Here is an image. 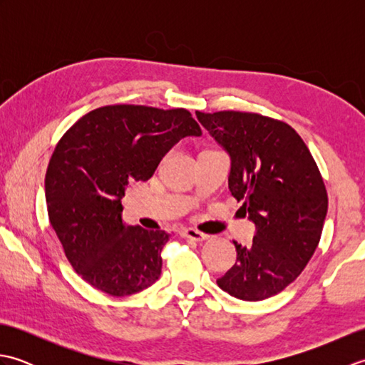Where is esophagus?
<instances>
[{"mask_svg":"<svg viewBox=\"0 0 365 365\" xmlns=\"http://www.w3.org/2000/svg\"><path fill=\"white\" fill-rule=\"evenodd\" d=\"M180 234H182L183 237H187V238L196 240V242H204V240L208 238V235L202 234V232H199V230H196V229H183V230L180 232Z\"/></svg>","mask_w":365,"mask_h":365,"instance_id":"esophagus-1","label":"esophagus"}]
</instances>
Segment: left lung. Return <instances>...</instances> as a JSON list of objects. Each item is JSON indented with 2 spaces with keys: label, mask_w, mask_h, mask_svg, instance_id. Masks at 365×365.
Here are the masks:
<instances>
[{
  "label": "left lung",
  "mask_w": 365,
  "mask_h": 365,
  "mask_svg": "<svg viewBox=\"0 0 365 365\" xmlns=\"http://www.w3.org/2000/svg\"><path fill=\"white\" fill-rule=\"evenodd\" d=\"M230 155L229 190L255 224L251 246L218 284L245 301H262L297 279L320 243L328 192L320 169L289 123L257 113L196 111Z\"/></svg>",
  "instance_id": "8db88e82"
}]
</instances>
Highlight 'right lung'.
Instances as JSON below:
<instances>
[{
	"label": "right lung",
	"instance_id": "obj_1",
	"mask_svg": "<svg viewBox=\"0 0 365 365\" xmlns=\"http://www.w3.org/2000/svg\"><path fill=\"white\" fill-rule=\"evenodd\" d=\"M200 135L185 108L108 105L59 139L45 174L46 208L67 260L88 284L127 297L160 277L169 234L125 226L120 199L128 182L149 180L175 143Z\"/></svg>",
	"mask_w": 365,
	"mask_h": 365
}]
</instances>
